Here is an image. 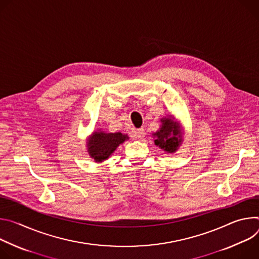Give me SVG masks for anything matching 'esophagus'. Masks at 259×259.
Here are the masks:
<instances>
[{"mask_svg":"<svg viewBox=\"0 0 259 259\" xmlns=\"http://www.w3.org/2000/svg\"><path fill=\"white\" fill-rule=\"evenodd\" d=\"M145 135H146V133H145V130L144 128H138V130H136L135 132H134V137L136 138V139H139V140H142L143 138L145 137Z\"/></svg>","mask_w":259,"mask_h":259,"instance_id":"1","label":"esophagus"}]
</instances>
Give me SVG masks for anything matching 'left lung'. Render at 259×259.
Returning <instances> with one entry per match:
<instances>
[{
    "label": "left lung",
    "instance_id": "obj_1",
    "mask_svg": "<svg viewBox=\"0 0 259 259\" xmlns=\"http://www.w3.org/2000/svg\"><path fill=\"white\" fill-rule=\"evenodd\" d=\"M161 127L154 135L155 145L166 152H175L182 142V133L173 119H162Z\"/></svg>",
    "mask_w": 259,
    "mask_h": 259
}]
</instances>
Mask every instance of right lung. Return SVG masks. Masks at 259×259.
Masks as SVG:
<instances>
[{
	"mask_svg": "<svg viewBox=\"0 0 259 259\" xmlns=\"http://www.w3.org/2000/svg\"><path fill=\"white\" fill-rule=\"evenodd\" d=\"M126 139V136L121 133L105 134L95 133L89 141V152L90 155L96 161H103L107 159L116 149L121 143Z\"/></svg>",
	"mask_w": 259,
	"mask_h": 259,
	"instance_id": "obj_1",
	"label": "right lung"
}]
</instances>
